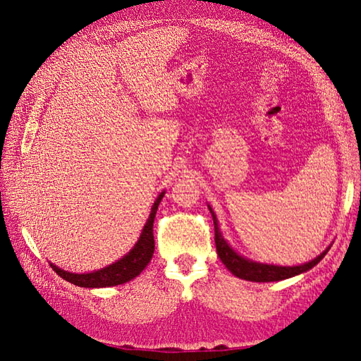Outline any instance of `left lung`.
<instances>
[{
	"label": "left lung",
	"mask_w": 361,
	"mask_h": 361,
	"mask_svg": "<svg viewBox=\"0 0 361 361\" xmlns=\"http://www.w3.org/2000/svg\"><path fill=\"white\" fill-rule=\"evenodd\" d=\"M209 211L212 214V220H214V228H215V245H216V255L221 259L226 268L232 272L233 276L248 280V281H259V283H265V281H279V280H285L293 276H298L301 272H305L312 269L322 257L326 255V248L324 253H321L318 257L313 259L309 264L298 265V267H276V265H265V264H257V262L244 259L243 256L236 255L235 251L228 247V244L224 241V238L220 233V227H218L216 216L212 211L211 206Z\"/></svg>",
	"instance_id": "1"
}]
</instances>
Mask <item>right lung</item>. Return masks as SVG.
<instances>
[{"label": "right lung", "mask_w": 361, "mask_h": 361, "mask_svg": "<svg viewBox=\"0 0 361 361\" xmlns=\"http://www.w3.org/2000/svg\"><path fill=\"white\" fill-rule=\"evenodd\" d=\"M164 197V191L158 195L154 206H152L150 215L147 218V223L143 227V232L140 235L138 243L134 248L129 251L126 256L120 260L114 262L113 265L102 268L99 271L90 272V274H72V272L63 271L59 267L52 265L51 268L57 272V274L66 281L73 283L75 286L81 288H108V286H117L123 285V283L135 279L141 274L147 264L150 262L152 256L155 251V239H154V221L158 211V206Z\"/></svg>", "instance_id": "1"}]
</instances>
